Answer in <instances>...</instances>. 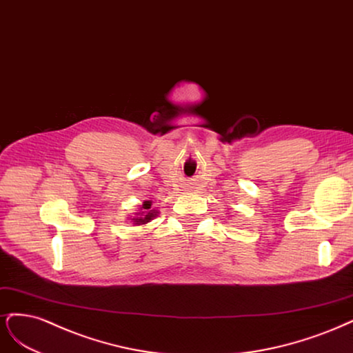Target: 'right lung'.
Segmentation results:
<instances>
[{
	"label": "right lung",
	"mask_w": 353,
	"mask_h": 353,
	"mask_svg": "<svg viewBox=\"0 0 353 353\" xmlns=\"http://www.w3.org/2000/svg\"><path fill=\"white\" fill-rule=\"evenodd\" d=\"M142 208H143L146 212H145V215L141 214L142 217L133 219V223H134V224H145V223H148L150 220H152V219L155 217V215H157V211H155V210H150V208H151V202H150V201H145Z\"/></svg>",
	"instance_id": "obj_1"
}]
</instances>
